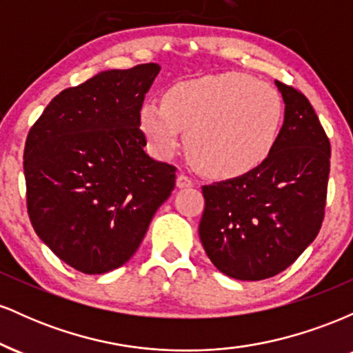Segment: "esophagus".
Segmentation results:
<instances>
[{"label":"esophagus","mask_w":353,"mask_h":353,"mask_svg":"<svg viewBox=\"0 0 353 353\" xmlns=\"http://www.w3.org/2000/svg\"><path fill=\"white\" fill-rule=\"evenodd\" d=\"M192 179H190L189 176H185V174H179V176H177V179H176V185L179 189H185V188H192Z\"/></svg>","instance_id":"obj_1"}]
</instances>
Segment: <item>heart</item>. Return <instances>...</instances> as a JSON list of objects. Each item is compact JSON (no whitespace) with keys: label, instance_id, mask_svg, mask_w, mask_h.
Returning <instances> with one entry per match:
<instances>
[{"label":"heart","instance_id":"obj_1","mask_svg":"<svg viewBox=\"0 0 353 353\" xmlns=\"http://www.w3.org/2000/svg\"><path fill=\"white\" fill-rule=\"evenodd\" d=\"M282 123L279 92L242 72L181 81L165 91L164 103L144 101L141 131L157 157H171L188 132V152L204 172L241 177L272 154Z\"/></svg>","mask_w":353,"mask_h":353}]
</instances>
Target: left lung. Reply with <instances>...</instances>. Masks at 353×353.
<instances>
[{"label": "left lung", "instance_id": "8db88e82", "mask_svg": "<svg viewBox=\"0 0 353 353\" xmlns=\"http://www.w3.org/2000/svg\"><path fill=\"white\" fill-rule=\"evenodd\" d=\"M285 112L272 154L252 172L202 188L199 237L222 274L262 281L285 270L317 237L330 143L309 99L275 81Z\"/></svg>", "mask_w": 353, "mask_h": 353}]
</instances>
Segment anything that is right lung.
Segmentation results:
<instances>
[{"instance_id": "right-lung-1", "label": "right lung", "mask_w": 353, "mask_h": 353, "mask_svg": "<svg viewBox=\"0 0 353 353\" xmlns=\"http://www.w3.org/2000/svg\"><path fill=\"white\" fill-rule=\"evenodd\" d=\"M159 71L156 63L101 71L61 91L28 134L30 221L79 272L125 264L176 185V168L145 154L139 129V109Z\"/></svg>"}]
</instances>
